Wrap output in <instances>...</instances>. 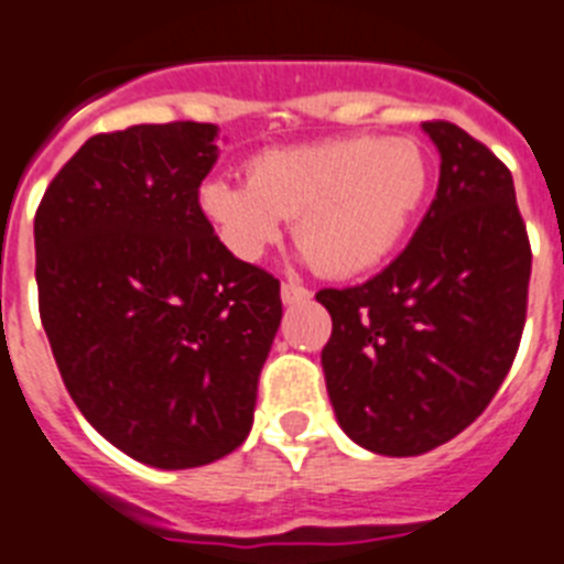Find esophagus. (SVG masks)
I'll return each instance as SVG.
<instances>
[{"label":"esophagus","mask_w":564,"mask_h":564,"mask_svg":"<svg viewBox=\"0 0 564 564\" xmlns=\"http://www.w3.org/2000/svg\"><path fill=\"white\" fill-rule=\"evenodd\" d=\"M312 292L306 290V286H297V283H283L281 286V301L286 306L290 304H304V301H310Z\"/></svg>","instance_id":"1"}]
</instances>
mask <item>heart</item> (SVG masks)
<instances>
[{"label": "heart", "instance_id": "1", "mask_svg": "<svg viewBox=\"0 0 564 564\" xmlns=\"http://www.w3.org/2000/svg\"><path fill=\"white\" fill-rule=\"evenodd\" d=\"M433 169L410 137H333L269 149L246 163V183L215 177L197 194L220 243L258 260L292 220L295 243L326 278L381 267L419 220Z\"/></svg>", "mask_w": 564, "mask_h": 564}]
</instances>
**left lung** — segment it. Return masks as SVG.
<instances>
[{"label": "left lung", "mask_w": 564, "mask_h": 564, "mask_svg": "<svg viewBox=\"0 0 564 564\" xmlns=\"http://www.w3.org/2000/svg\"><path fill=\"white\" fill-rule=\"evenodd\" d=\"M438 188L404 252L347 290L333 315L326 392L340 430L381 456H421L485 413L516 358L531 243L508 165L453 122H424Z\"/></svg>", "instance_id": "8db88e82"}]
</instances>
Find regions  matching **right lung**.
<instances>
[{"instance_id": "add662e5", "label": "right lung", "mask_w": 564, "mask_h": 564, "mask_svg": "<svg viewBox=\"0 0 564 564\" xmlns=\"http://www.w3.org/2000/svg\"><path fill=\"white\" fill-rule=\"evenodd\" d=\"M217 126L91 137L36 217L40 318L65 390L126 456L186 470L238 451L281 326V283L220 243L197 192Z\"/></svg>"}]
</instances>
